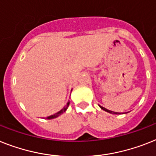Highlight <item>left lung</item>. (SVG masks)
Returning a JSON list of instances; mask_svg holds the SVG:
<instances>
[{
    "mask_svg": "<svg viewBox=\"0 0 156 156\" xmlns=\"http://www.w3.org/2000/svg\"><path fill=\"white\" fill-rule=\"evenodd\" d=\"M99 106H100V105H99ZM100 108L101 109H103L104 111H105V112H107L111 113V114H117V115H118V114H120V113H119V112H112V111L108 110V109L105 108H104V107H102V106H100Z\"/></svg>",
    "mask_w": 156,
    "mask_h": 156,
    "instance_id": "8db88e82",
    "label": "left lung"
}]
</instances>
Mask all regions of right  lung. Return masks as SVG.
Returning <instances> with one entry per match:
<instances>
[{
    "label": "right lung",
    "mask_w": 156,
    "mask_h": 156,
    "mask_svg": "<svg viewBox=\"0 0 156 156\" xmlns=\"http://www.w3.org/2000/svg\"><path fill=\"white\" fill-rule=\"evenodd\" d=\"M69 101L68 103H67V105L65 107H64V108H63L62 109H61V110L60 111H59V112H56V113H55V114H54V115H50V116H48L47 117V119H54V118H56V117H58L59 116V115H61V114H63V113L64 112H65V111L67 110V108H69Z\"/></svg>",
    "instance_id": "add662e5"
}]
</instances>
